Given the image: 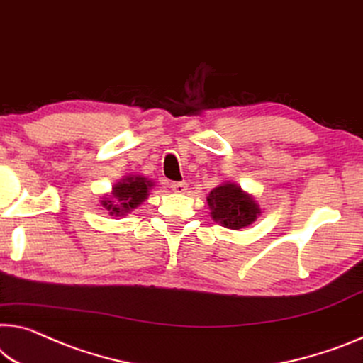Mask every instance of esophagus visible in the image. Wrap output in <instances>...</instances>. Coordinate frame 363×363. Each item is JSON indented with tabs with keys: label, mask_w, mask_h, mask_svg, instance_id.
<instances>
[{
	"label": "esophagus",
	"mask_w": 363,
	"mask_h": 363,
	"mask_svg": "<svg viewBox=\"0 0 363 363\" xmlns=\"http://www.w3.org/2000/svg\"><path fill=\"white\" fill-rule=\"evenodd\" d=\"M172 189H174L175 193H186V189H188V185L185 182H175V183H172Z\"/></svg>",
	"instance_id": "34e87169"
}]
</instances>
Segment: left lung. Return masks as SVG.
Listing matches in <instances>:
<instances>
[{"label":"left lung","instance_id":"8db88e82","mask_svg":"<svg viewBox=\"0 0 363 363\" xmlns=\"http://www.w3.org/2000/svg\"><path fill=\"white\" fill-rule=\"evenodd\" d=\"M206 199L213 220L232 230L252 225L261 214L253 194L243 191L242 186L233 182H224L216 186Z\"/></svg>","mask_w":363,"mask_h":363}]
</instances>
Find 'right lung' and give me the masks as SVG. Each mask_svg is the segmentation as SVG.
Instances as JSON below:
<instances>
[{"label": "right lung", "instance_id": "1", "mask_svg": "<svg viewBox=\"0 0 363 363\" xmlns=\"http://www.w3.org/2000/svg\"><path fill=\"white\" fill-rule=\"evenodd\" d=\"M154 182L143 175H126L100 198V206L113 217H123L147 199Z\"/></svg>", "mask_w": 363, "mask_h": 363}]
</instances>
